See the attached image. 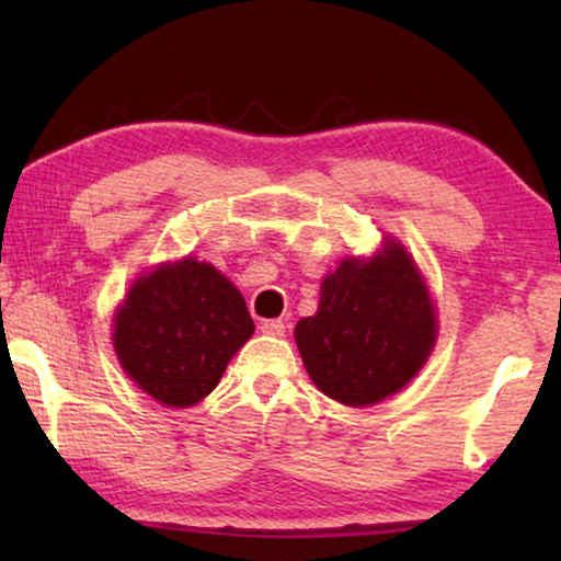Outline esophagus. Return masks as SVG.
Wrapping results in <instances>:
<instances>
[{
    "mask_svg": "<svg viewBox=\"0 0 561 561\" xmlns=\"http://www.w3.org/2000/svg\"><path fill=\"white\" fill-rule=\"evenodd\" d=\"M264 334H270V336H282L284 334V321L282 319H264L262 321V327H260Z\"/></svg>",
    "mask_w": 561,
    "mask_h": 561,
    "instance_id": "esophagus-1",
    "label": "esophagus"
}]
</instances>
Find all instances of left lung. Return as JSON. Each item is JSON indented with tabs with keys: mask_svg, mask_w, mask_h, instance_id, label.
I'll return each mask as SVG.
<instances>
[{
	"mask_svg": "<svg viewBox=\"0 0 561 561\" xmlns=\"http://www.w3.org/2000/svg\"><path fill=\"white\" fill-rule=\"evenodd\" d=\"M294 336L321 393L371 405L421 371L435 344V311L403 247L386 242L374 260H346L329 274L319 311Z\"/></svg>",
	"mask_w": 561,
	"mask_h": 561,
	"instance_id": "obj_1",
	"label": "left lung"
}]
</instances>
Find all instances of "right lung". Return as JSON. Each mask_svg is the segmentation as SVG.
I'll return each mask as SVG.
<instances>
[{
	"label": "right lung",
	"mask_w": 561,
	"mask_h": 561,
	"mask_svg": "<svg viewBox=\"0 0 561 561\" xmlns=\"http://www.w3.org/2000/svg\"><path fill=\"white\" fill-rule=\"evenodd\" d=\"M242 294L213 264L193 257L140 277L116 314L121 366L156 401L185 408L220 383L252 336Z\"/></svg>",
	"instance_id": "right-lung-1"
}]
</instances>
